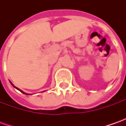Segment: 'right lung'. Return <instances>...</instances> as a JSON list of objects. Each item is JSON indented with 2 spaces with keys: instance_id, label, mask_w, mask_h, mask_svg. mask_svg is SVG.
<instances>
[{
  "instance_id": "1",
  "label": "right lung",
  "mask_w": 126,
  "mask_h": 126,
  "mask_svg": "<svg viewBox=\"0 0 126 126\" xmlns=\"http://www.w3.org/2000/svg\"><path fill=\"white\" fill-rule=\"evenodd\" d=\"M10 83H11V84H12V86H13V87H14V88H16V89L19 90V91H20V92H21V93H24V94H27V93H24V92H23V91H22V90H20V89H19V88H17V87H15V85H14L12 84V83H11V82H10Z\"/></svg>"
}]
</instances>
